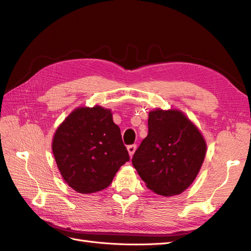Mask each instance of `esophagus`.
Returning <instances> with one entry per match:
<instances>
[{"label": "esophagus", "mask_w": 251, "mask_h": 251, "mask_svg": "<svg viewBox=\"0 0 251 251\" xmlns=\"http://www.w3.org/2000/svg\"><path fill=\"white\" fill-rule=\"evenodd\" d=\"M126 149H127V151H128V155H130V157H132L135 153L136 149H137V146H136V144H132V146H128Z\"/></svg>", "instance_id": "34e87169"}]
</instances>
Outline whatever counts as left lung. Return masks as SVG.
<instances>
[{"label": "left lung", "instance_id": "obj_1", "mask_svg": "<svg viewBox=\"0 0 251 251\" xmlns=\"http://www.w3.org/2000/svg\"><path fill=\"white\" fill-rule=\"evenodd\" d=\"M148 126L149 134L135 151L133 166L151 191L164 197L179 195L198 175L206 142L178 110L151 111Z\"/></svg>", "mask_w": 251, "mask_h": 251}]
</instances>
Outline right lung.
<instances>
[{
    "label": "right lung",
    "mask_w": 251,
    "mask_h": 251,
    "mask_svg": "<svg viewBox=\"0 0 251 251\" xmlns=\"http://www.w3.org/2000/svg\"><path fill=\"white\" fill-rule=\"evenodd\" d=\"M52 151L62 177L79 194L107 188L130 160L111 110L100 105L75 109L57 127Z\"/></svg>",
    "instance_id": "add662e5"
}]
</instances>
